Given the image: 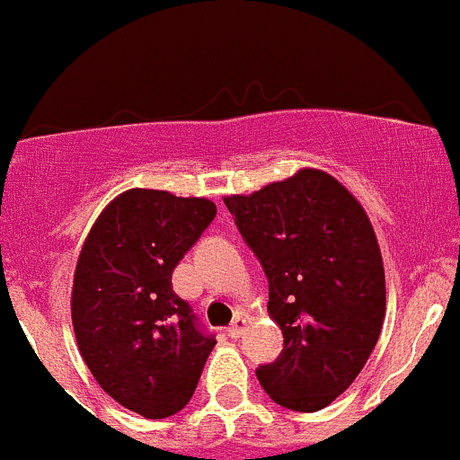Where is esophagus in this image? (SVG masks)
<instances>
[{
	"label": "esophagus",
	"mask_w": 460,
	"mask_h": 460,
	"mask_svg": "<svg viewBox=\"0 0 460 460\" xmlns=\"http://www.w3.org/2000/svg\"><path fill=\"white\" fill-rule=\"evenodd\" d=\"M243 331H245V317L236 315L234 320H232V324L228 326V335L230 338H241V335H243Z\"/></svg>",
	"instance_id": "obj_1"
}]
</instances>
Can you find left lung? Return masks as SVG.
<instances>
[{
    "label": "left lung",
    "mask_w": 460,
    "mask_h": 460,
    "mask_svg": "<svg viewBox=\"0 0 460 460\" xmlns=\"http://www.w3.org/2000/svg\"><path fill=\"white\" fill-rule=\"evenodd\" d=\"M224 203L266 272L268 313L284 333L259 383L286 409H324L358 378L383 329L374 226L338 179L313 167Z\"/></svg>",
    "instance_id": "1"
}]
</instances>
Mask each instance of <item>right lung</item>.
<instances>
[{
	"label": "right lung",
	"instance_id": "1",
	"mask_svg": "<svg viewBox=\"0 0 460 460\" xmlns=\"http://www.w3.org/2000/svg\"><path fill=\"white\" fill-rule=\"evenodd\" d=\"M215 217L208 199L127 190L100 212L77 257V349L95 383L145 418L190 402L217 344L172 290V272Z\"/></svg>",
	"mask_w": 460,
	"mask_h": 460
}]
</instances>
